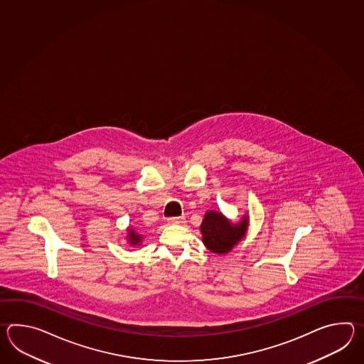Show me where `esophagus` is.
Here are the masks:
<instances>
[{
  "mask_svg": "<svg viewBox=\"0 0 364 364\" xmlns=\"http://www.w3.org/2000/svg\"><path fill=\"white\" fill-rule=\"evenodd\" d=\"M184 217H171V218L167 219V222L171 223V225H181V223H184Z\"/></svg>",
  "mask_w": 364,
  "mask_h": 364,
  "instance_id": "1",
  "label": "esophagus"
}]
</instances>
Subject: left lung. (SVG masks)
<instances>
[{
    "label": "left lung",
    "instance_id": "left-lung-1",
    "mask_svg": "<svg viewBox=\"0 0 364 364\" xmlns=\"http://www.w3.org/2000/svg\"><path fill=\"white\" fill-rule=\"evenodd\" d=\"M202 242L213 253L225 255L231 251L245 236L248 230V217H242V222L232 223L219 211L209 210L200 226Z\"/></svg>",
    "mask_w": 364,
    "mask_h": 364
}]
</instances>
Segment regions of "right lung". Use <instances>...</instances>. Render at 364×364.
<instances>
[{
  "instance_id": "add662e5",
  "label": "right lung",
  "mask_w": 364,
  "mask_h": 364,
  "mask_svg": "<svg viewBox=\"0 0 364 364\" xmlns=\"http://www.w3.org/2000/svg\"><path fill=\"white\" fill-rule=\"evenodd\" d=\"M141 240H142L141 235H138L133 228H128V242H129L130 245H133V247L139 245Z\"/></svg>"
}]
</instances>
